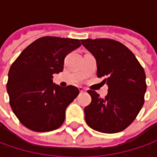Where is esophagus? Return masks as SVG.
<instances>
[{"mask_svg":"<svg viewBox=\"0 0 157 157\" xmlns=\"http://www.w3.org/2000/svg\"><path fill=\"white\" fill-rule=\"evenodd\" d=\"M78 89H79V92H80V93H85V92L86 91L84 87H79Z\"/></svg>","mask_w":157,"mask_h":157,"instance_id":"esophagus-1","label":"esophagus"}]
</instances>
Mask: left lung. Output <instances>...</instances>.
<instances>
[{
  "label": "left lung",
  "instance_id": "8db88e82",
  "mask_svg": "<svg viewBox=\"0 0 157 157\" xmlns=\"http://www.w3.org/2000/svg\"><path fill=\"white\" fill-rule=\"evenodd\" d=\"M82 44L96 59L97 76L104 79L108 93L104 99L89 90L90 105L85 119L93 129L113 134L127 128L144 104L146 75L134 53L121 43L108 38L83 39Z\"/></svg>",
  "mask_w": 157,
  "mask_h": 157
}]
</instances>
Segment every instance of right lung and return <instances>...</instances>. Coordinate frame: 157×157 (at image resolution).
Masks as SVG:
<instances>
[{
  "instance_id": "add662e5",
  "label": "right lung",
  "mask_w": 157,
  "mask_h": 157,
  "mask_svg": "<svg viewBox=\"0 0 157 157\" xmlns=\"http://www.w3.org/2000/svg\"><path fill=\"white\" fill-rule=\"evenodd\" d=\"M80 45L78 39L44 36L25 48L12 63L7 83L9 104L27 128L49 132L63 123L65 110L79 91L73 86L55 85L53 74L63 71L64 57Z\"/></svg>"
}]
</instances>
